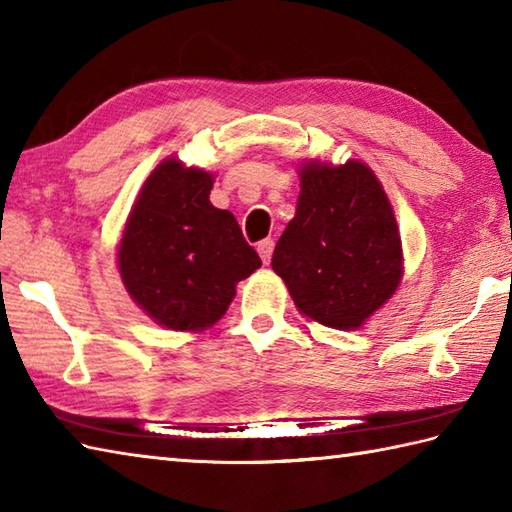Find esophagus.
<instances>
[{"instance_id":"34e87169","label":"esophagus","mask_w":512,"mask_h":512,"mask_svg":"<svg viewBox=\"0 0 512 512\" xmlns=\"http://www.w3.org/2000/svg\"><path fill=\"white\" fill-rule=\"evenodd\" d=\"M273 239H262V242L257 244V253L262 257V262L268 264L270 262V255H273Z\"/></svg>"}]
</instances>
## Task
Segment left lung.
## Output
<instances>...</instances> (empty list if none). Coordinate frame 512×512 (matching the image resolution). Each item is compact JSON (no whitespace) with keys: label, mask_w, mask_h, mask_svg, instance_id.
I'll return each instance as SVG.
<instances>
[{"label":"left lung","mask_w":512,"mask_h":512,"mask_svg":"<svg viewBox=\"0 0 512 512\" xmlns=\"http://www.w3.org/2000/svg\"><path fill=\"white\" fill-rule=\"evenodd\" d=\"M295 217L273 253L299 313L337 328H362L404 277L402 237L386 190L359 159L299 164Z\"/></svg>","instance_id":"1"}]
</instances>
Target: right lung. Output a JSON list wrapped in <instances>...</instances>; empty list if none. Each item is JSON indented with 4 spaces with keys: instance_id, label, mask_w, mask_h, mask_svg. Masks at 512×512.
Here are the masks:
<instances>
[{
    "instance_id": "right-lung-1",
    "label": "right lung",
    "mask_w": 512,
    "mask_h": 512,
    "mask_svg": "<svg viewBox=\"0 0 512 512\" xmlns=\"http://www.w3.org/2000/svg\"><path fill=\"white\" fill-rule=\"evenodd\" d=\"M213 182L204 168L164 159L139 190L119 239L126 293L168 330L215 326L237 284L262 266L235 215L210 204Z\"/></svg>"
}]
</instances>
